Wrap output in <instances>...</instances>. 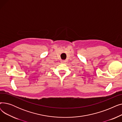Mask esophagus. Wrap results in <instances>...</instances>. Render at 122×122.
<instances>
[{"mask_svg": "<svg viewBox=\"0 0 122 122\" xmlns=\"http://www.w3.org/2000/svg\"><path fill=\"white\" fill-rule=\"evenodd\" d=\"M66 62V61L65 60H62V61H61V62L62 63H65Z\"/></svg>", "mask_w": 122, "mask_h": 122, "instance_id": "34e87169", "label": "esophagus"}]
</instances>
